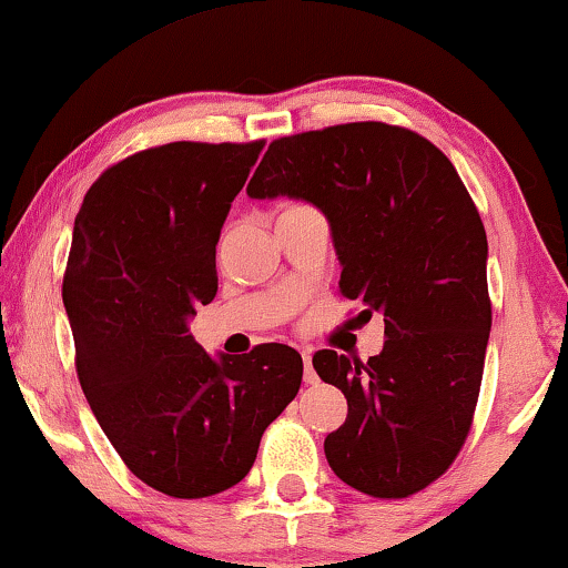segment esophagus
Wrapping results in <instances>:
<instances>
[{"label": "esophagus", "mask_w": 568, "mask_h": 568, "mask_svg": "<svg viewBox=\"0 0 568 568\" xmlns=\"http://www.w3.org/2000/svg\"><path fill=\"white\" fill-rule=\"evenodd\" d=\"M303 366H305V382L316 384L318 376H316V371H313V358H311V353H307V349H303Z\"/></svg>", "instance_id": "34e87169"}]
</instances>
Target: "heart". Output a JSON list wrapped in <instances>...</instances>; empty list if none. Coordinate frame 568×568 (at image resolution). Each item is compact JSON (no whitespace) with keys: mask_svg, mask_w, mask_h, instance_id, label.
<instances>
[{"mask_svg":"<svg viewBox=\"0 0 568 568\" xmlns=\"http://www.w3.org/2000/svg\"><path fill=\"white\" fill-rule=\"evenodd\" d=\"M297 210H305V207H303V205H290V207H284L282 213H278V215H286V213H297Z\"/></svg>","mask_w":568,"mask_h":568,"instance_id":"heart-1","label":"heart"}]
</instances>
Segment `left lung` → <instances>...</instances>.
<instances>
[{"label": "left lung", "mask_w": 568, "mask_h": 568, "mask_svg": "<svg viewBox=\"0 0 568 568\" xmlns=\"http://www.w3.org/2000/svg\"><path fill=\"white\" fill-rule=\"evenodd\" d=\"M252 200L318 207L342 265V297L384 316L366 363L318 349L313 368L347 397L324 439L328 466L374 498H408L447 471L477 408L493 326L487 234L450 160L387 123L276 139Z\"/></svg>", "instance_id": "obj_1"}]
</instances>
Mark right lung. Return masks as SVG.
Instances as JSON below:
<instances>
[{
  "instance_id": "add662e5",
  "label": "right lung",
  "mask_w": 568,
  "mask_h": 568,
  "mask_svg": "<svg viewBox=\"0 0 568 568\" xmlns=\"http://www.w3.org/2000/svg\"><path fill=\"white\" fill-rule=\"evenodd\" d=\"M263 142H173L102 173L75 215L62 303L81 389L123 464L171 498H207L255 464L295 400L290 345L210 355L189 334L219 290L215 244Z\"/></svg>"
}]
</instances>
